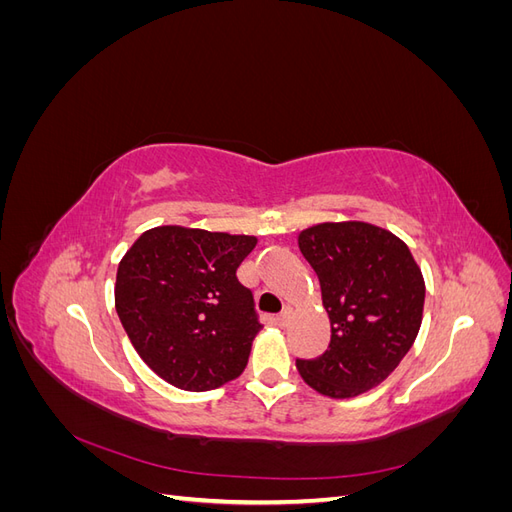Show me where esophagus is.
I'll list each match as a JSON object with an SVG mask.
<instances>
[{"label":"esophagus","instance_id":"34e87169","mask_svg":"<svg viewBox=\"0 0 512 512\" xmlns=\"http://www.w3.org/2000/svg\"><path fill=\"white\" fill-rule=\"evenodd\" d=\"M277 320V324H280V327H286L288 324V320H290V309H284V312L275 318Z\"/></svg>","mask_w":512,"mask_h":512}]
</instances>
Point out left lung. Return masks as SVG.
<instances>
[{"label":"left lung","instance_id":"1","mask_svg":"<svg viewBox=\"0 0 512 512\" xmlns=\"http://www.w3.org/2000/svg\"><path fill=\"white\" fill-rule=\"evenodd\" d=\"M314 267L331 344L297 361L301 378L324 397L350 399L376 389L412 348L421 329L425 280L408 245L369 222H322L299 232Z\"/></svg>","mask_w":512,"mask_h":512}]
</instances>
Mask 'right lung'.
I'll return each instance as SVG.
<instances>
[{
  "label": "right lung",
  "mask_w": 512,
  "mask_h": 512,
  "mask_svg": "<svg viewBox=\"0 0 512 512\" xmlns=\"http://www.w3.org/2000/svg\"><path fill=\"white\" fill-rule=\"evenodd\" d=\"M256 243L170 224L145 230L123 254L117 316L138 356L168 384L203 393L243 374L262 324L237 269Z\"/></svg>",
  "instance_id": "add662e5"
}]
</instances>
